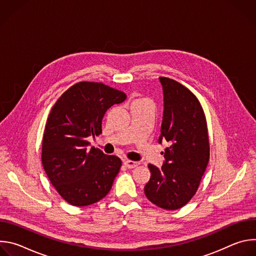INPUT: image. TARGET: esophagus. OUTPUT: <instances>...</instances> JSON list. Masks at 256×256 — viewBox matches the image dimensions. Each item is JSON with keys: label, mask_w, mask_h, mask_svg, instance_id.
I'll return each instance as SVG.
<instances>
[{"label": "esophagus", "mask_w": 256, "mask_h": 256, "mask_svg": "<svg viewBox=\"0 0 256 256\" xmlns=\"http://www.w3.org/2000/svg\"><path fill=\"white\" fill-rule=\"evenodd\" d=\"M124 164L128 169H132V168H136V167L138 165V162H134V161H132V160H124Z\"/></svg>", "instance_id": "1"}]
</instances>
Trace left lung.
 Wrapping results in <instances>:
<instances>
[{
    "mask_svg": "<svg viewBox=\"0 0 256 256\" xmlns=\"http://www.w3.org/2000/svg\"><path fill=\"white\" fill-rule=\"evenodd\" d=\"M164 110L159 144L169 142L161 168L148 167L151 178L144 194L161 208L174 210L186 206L196 194L210 159V144L202 107L186 87L165 77Z\"/></svg>",
    "mask_w": 256,
    "mask_h": 256,
    "instance_id": "left-lung-1",
    "label": "left lung"
}]
</instances>
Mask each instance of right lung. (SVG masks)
Instances as JSON below:
<instances>
[{"instance_id": "add662e5", "label": "right lung", "mask_w": 256, "mask_h": 256, "mask_svg": "<svg viewBox=\"0 0 256 256\" xmlns=\"http://www.w3.org/2000/svg\"><path fill=\"white\" fill-rule=\"evenodd\" d=\"M126 99L124 92L102 83L80 82L54 105L44 134L42 160L52 184L68 204L89 206L112 190L122 160L89 149L87 138L100 134L107 109Z\"/></svg>"}]
</instances>
